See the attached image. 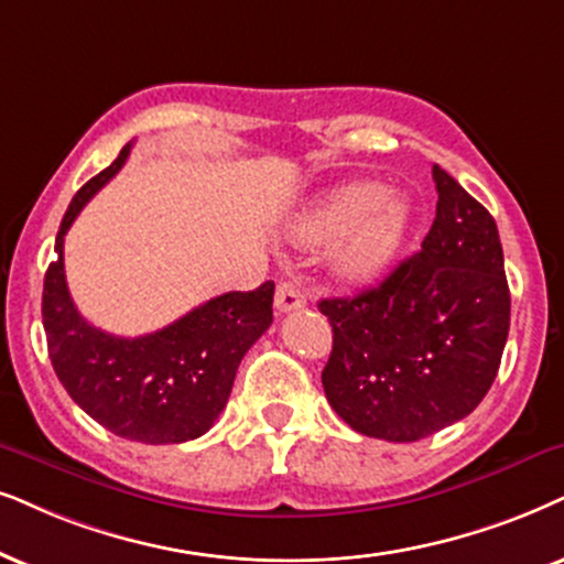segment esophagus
I'll use <instances>...</instances> for the list:
<instances>
[{
	"label": "esophagus",
	"instance_id": "1",
	"mask_svg": "<svg viewBox=\"0 0 564 564\" xmlns=\"http://www.w3.org/2000/svg\"><path fill=\"white\" fill-rule=\"evenodd\" d=\"M306 304V294L296 281H281L275 289V306L278 312H291Z\"/></svg>",
	"mask_w": 564,
	"mask_h": 564
}]
</instances>
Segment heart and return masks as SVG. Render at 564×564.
Returning a JSON list of instances; mask_svg holds the SVG:
<instances>
[{"label":"heart","instance_id":"obj_1","mask_svg":"<svg viewBox=\"0 0 564 564\" xmlns=\"http://www.w3.org/2000/svg\"><path fill=\"white\" fill-rule=\"evenodd\" d=\"M409 220V199L372 182H348L317 199L299 220L294 237L306 247H330L340 278L359 281L380 270L395 252Z\"/></svg>","mask_w":564,"mask_h":564}]
</instances>
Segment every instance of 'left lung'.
<instances>
[{"label":"left lung","mask_w":564,"mask_h":564,"mask_svg":"<svg viewBox=\"0 0 564 564\" xmlns=\"http://www.w3.org/2000/svg\"><path fill=\"white\" fill-rule=\"evenodd\" d=\"M437 216L422 249L380 283L323 299L333 351L327 403L367 437L416 442L468 416L495 382L510 330V289L495 218L432 169Z\"/></svg>","instance_id":"left-lung-1"}]
</instances>
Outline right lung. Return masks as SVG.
I'll return each mask as SVG.
<instances>
[{
    "label": "right lung",
    "instance_id": "obj_1",
    "mask_svg": "<svg viewBox=\"0 0 564 564\" xmlns=\"http://www.w3.org/2000/svg\"><path fill=\"white\" fill-rule=\"evenodd\" d=\"M130 151L132 142L109 169L83 184L64 213L41 312L54 372L90 419L124 440L176 445L208 432L224 411L241 359L273 323L275 283L220 294L140 338L93 327L69 296L64 234L85 203L124 166Z\"/></svg>",
    "mask_w": 564,
    "mask_h": 564
}]
</instances>
